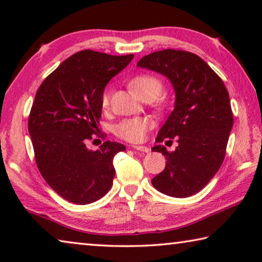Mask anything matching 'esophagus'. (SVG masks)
Instances as JSON below:
<instances>
[{
    "label": "esophagus",
    "mask_w": 262,
    "mask_h": 262,
    "mask_svg": "<svg viewBox=\"0 0 262 262\" xmlns=\"http://www.w3.org/2000/svg\"><path fill=\"white\" fill-rule=\"evenodd\" d=\"M132 149L135 150H138V151H143V152H149L150 149L148 146H144V145H132Z\"/></svg>",
    "instance_id": "esophagus-1"
}]
</instances>
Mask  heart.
<instances>
[{
  "mask_svg": "<svg viewBox=\"0 0 262 262\" xmlns=\"http://www.w3.org/2000/svg\"><path fill=\"white\" fill-rule=\"evenodd\" d=\"M131 91L135 93L141 100L156 99L161 94L163 88L162 81L155 75L142 74L131 78L130 83ZM110 89H105L101 96V105L106 108L110 105ZM154 121L148 117H136L131 119H125L116 125L114 134L124 141L138 143L145 138L146 132L152 128Z\"/></svg>",
  "mask_w": 262,
  "mask_h": 262,
  "instance_id": "obj_1",
  "label": "heart"
}]
</instances>
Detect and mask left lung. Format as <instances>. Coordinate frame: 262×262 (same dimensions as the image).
Segmentation results:
<instances>
[{
  "mask_svg": "<svg viewBox=\"0 0 262 262\" xmlns=\"http://www.w3.org/2000/svg\"><path fill=\"white\" fill-rule=\"evenodd\" d=\"M137 67L166 76L175 92L174 110L160 128L156 142L175 138L178 146L170 152L163 145L154 146L152 151L162 152L167 162L151 184L175 198L195 194L223 163L234 124L227 88L207 63L187 51L152 52Z\"/></svg>",
  "mask_w": 262,
  "mask_h": 262,
  "instance_id": "1",
  "label": "left lung"
}]
</instances>
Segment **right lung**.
Listing matches in <instances>:
<instances>
[{
  "label": "right lung",
  "instance_id": "1",
  "mask_svg": "<svg viewBox=\"0 0 262 262\" xmlns=\"http://www.w3.org/2000/svg\"><path fill=\"white\" fill-rule=\"evenodd\" d=\"M132 58L83 50L64 60L35 94L28 118L35 162L50 187L68 202H96L112 186L113 159L125 145L107 141L93 151L85 142L98 131L106 84Z\"/></svg>",
  "mask_w": 262,
  "mask_h": 262
}]
</instances>
